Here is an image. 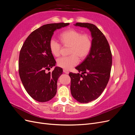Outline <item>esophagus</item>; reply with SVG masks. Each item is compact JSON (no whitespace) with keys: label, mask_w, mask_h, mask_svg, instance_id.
Returning a JSON list of instances; mask_svg holds the SVG:
<instances>
[{"label":"esophagus","mask_w":135,"mask_h":135,"mask_svg":"<svg viewBox=\"0 0 135 135\" xmlns=\"http://www.w3.org/2000/svg\"><path fill=\"white\" fill-rule=\"evenodd\" d=\"M63 71H64V73H65V74H67L69 73V71L68 70H66V69H64Z\"/></svg>","instance_id":"esophagus-1"}]
</instances>
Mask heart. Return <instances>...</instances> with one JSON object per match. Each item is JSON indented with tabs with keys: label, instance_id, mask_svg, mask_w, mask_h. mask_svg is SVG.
<instances>
[{
	"label": "heart",
	"instance_id": "heart-1",
	"mask_svg": "<svg viewBox=\"0 0 135 135\" xmlns=\"http://www.w3.org/2000/svg\"><path fill=\"white\" fill-rule=\"evenodd\" d=\"M61 43L64 46H70L68 57H62L57 60V65L66 70L71 69L79 62L80 59L83 60L87 57L92 48V40L90 36L81 34L76 30L70 28L61 32L59 36ZM61 45L54 39L49 43V48L52 55L59 57L61 54Z\"/></svg>",
	"mask_w": 135,
	"mask_h": 135
}]
</instances>
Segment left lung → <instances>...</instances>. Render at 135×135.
I'll return each mask as SVG.
<instances>
[{
    "instance_id": "left-lung-1",
    "label": "left lung",
    "mask_w": 135,
    "mask_h": 135,
    "mask_svg": "<svg viewBox=\"0 0 135 135\" xmlns=\"http://www.w3.org/2000/svg\"><path fill=\"white\" fill-rule=\"evenodd\" d=\"M75 26L90 30L92 45L88 56L75 68L81 74H69L71 78V93L79 103H88L97 99L107 87L111 72L112 55L107 38L95 25L77 22Z\"/></svg>"
}]
</instances>
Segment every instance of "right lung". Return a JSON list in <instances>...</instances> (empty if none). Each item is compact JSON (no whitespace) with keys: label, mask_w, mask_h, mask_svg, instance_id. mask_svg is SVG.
<instances>
[{"label":"right lung","mask_w":135,"mask_h":135,"mask_svg":"<svg viewBox=\"0 0 135 135\" xmlns=\"http://www.w3.org/2000/svg\"><path fill=\"white\" fill-rule=\"evenodd\" d=\"M69 25V23L61 22L42 26L28 36L20 50V79L26 92L36 101H48L57 92V80L63 71L62 68L56 67L52 73H46L56 64L49 43L56 29Z\"/></svg>","instance_id":"obj_1"}]
</instances>
